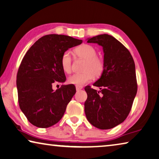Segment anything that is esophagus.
Segmentation results:
<instances>
[{
	"label": "esophagus",
	"mask_w": 159,
	"mask_h": 159,
	"mask_svg": "<svg viewBox=\"0 0 159 159\" xmlns=\"http://www.w3.org/2000/svg\"><path fill=\"white\" fill-rule=\"evenodd\" d=\"M75 89H76L77 91H79V90L83 89V86H75Z\"/></svg>",
	"instance_id": "esophagus-1"
}]
</instances>
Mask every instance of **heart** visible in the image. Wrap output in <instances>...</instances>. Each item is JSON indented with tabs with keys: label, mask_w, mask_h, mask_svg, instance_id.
<instances>
[{
	"label": "heart",
	"mask_w": 159,
	"mask_h": 159,
	"mask_svg": "<svg viewBox=\"0 0 159 159\" xmlns=\"http://www.w3.org/2000/svg\"><path fill=\"white\" fill-rule=\"evenodd\" d=\"M75 58L84 59L82 66L84 71L70 75L68 82L76 86H82L95 77H100L105 70V63L101 57L97 56V50L90 44H84L74 50ZM61 66L63 70L69 74L72 70V58L69 52H65L61 55Z\"/></svg>",
	"instance_id": "obj_1"
}]
</instances>
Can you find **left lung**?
I'll use <instances>...</instances> for the list:
<instances>
[{"mask_svg": "<svg viewBox=\"0 0 159 159\" xmlns=\"http://www.w3.org/2000/svg\"><path fill=\"white\" fill-rule=\"evenodd\" d=\"M102 47L105 70L93 85L86 86L84 107L87 120L94 127L109 129L124 122L137 92L135 64L127 48L111 35L103 34L88 39Z\"/></svg>", "mask_w": 159, "mask_h": 159, "instance_id": "left-lung-1", "label": "left lung"}]
</instances>
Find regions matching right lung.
<instances>
[{"label": "right lung", "mask_w": 159, "mask_h": 159, "mask_svg": "<svg viewBox=\"0 0 159 159\" xmlns=\"http://www.w3.org/2000/svg\"><path fill=\"white\" fill-rule=\"evenodd\" d=\"M81 39L62 34H47L30 48L20 65L17 89L20 108L32 125L47 128L61 119L75 93L73 84L56 90L54 83H64L66 75L61 66V55Z\"/></svg>", "instance_id": "obj_1"}]
</instances>
